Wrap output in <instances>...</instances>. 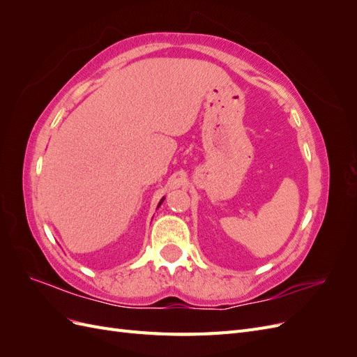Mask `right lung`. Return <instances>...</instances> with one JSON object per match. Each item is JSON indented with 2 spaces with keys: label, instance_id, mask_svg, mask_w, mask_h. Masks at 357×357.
Wrapping results in <instances>:
<instances>
[{
  "label": "right lung",
  "instance_id": "1",
  "mask_svg": "<svg viewBox=\"0 0 357 357\" xmlns=\"http://www.w3.org/2000/svg\"><path fill=\"white\" fill-rule=\"evenodd\" d=\"M162 201H164V199H162ZM162 201H160V202H159V204H162Z\"/></svg>",
  "mask_w": 357,
  "mask_h": 357
}]
</instances>
